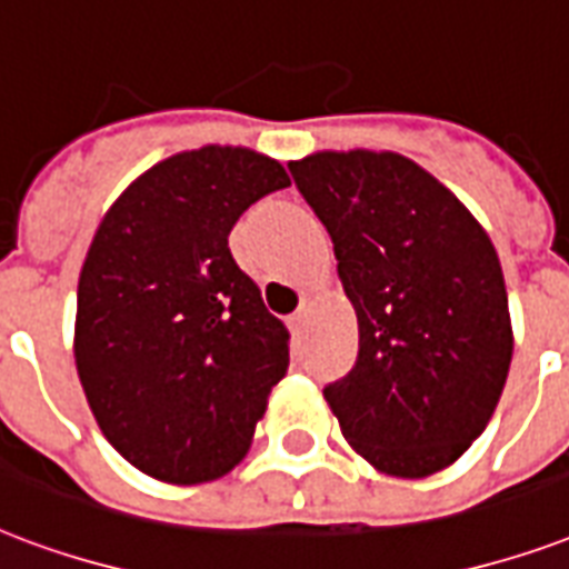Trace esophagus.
Returning a JSON list of instances; mask_svg holds the SVG:
<instances>
[{
    "instance_id": "34e87169",
    "label": "esophagus",
    "mask_w": 569,
    "mask_h": 569,
    "mask_svg": "<svg viewBox=\"0 0 569 569\" xmlns=\"http://www.w3.org/2000/svg\"><path fill=\"white\" fill-rule=\"evenodd\" d=\"M303 319H307V313H303V310H295V313L289 316V331H292V333H301Z\"/></svg>"
}]
</instances>
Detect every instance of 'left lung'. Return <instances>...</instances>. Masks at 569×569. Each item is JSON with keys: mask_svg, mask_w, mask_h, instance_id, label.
Returning a JSON list of instances; mask_svg holds the SVG:
<instances>
[{"mask_svg": "<svg viewBox=\"0 0 569 569\" xmlns=\"http://www.w3.org/2000/svg\"><path fill=\"white\" fill-rule=\"evenodd\" d=\"M358 313V358L325 400L367 462L427 477L462 457L505 390L513 331L501 262L471 211L393 151L289 163Z\"/></svg>", "mask_w": 569, "mask_h": 569, "instance_id": "8db88e82", "label": "left lung"}]
</instances>
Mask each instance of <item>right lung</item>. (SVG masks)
<instances>
[{
    "label": "right lung",
    "instance_id": "1",
    "mask_svg": "<svg viewBox=\"0 0 569 569\" xmlns=\"http://www.w3.org/2000/svg\"><path fill=\"white\" fill-rule=\"evenodd\" d=\"M289 188L232 146L172 154L107 211L77 286L73 358L112 448L149 477L206 483L244 457L289 367V331L229 253L247 208Z\"/></svg>",
    "mask_w": 569,
    "mask_h": 569
}]
</instances>
